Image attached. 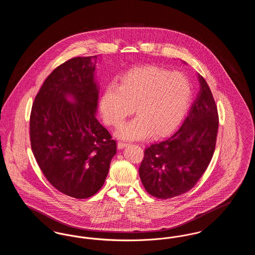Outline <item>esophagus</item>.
Here are the masks:
<instances>
[{
	"instance_id": "34e87169",
	"label": "esophagus",
	"mask_w": 255,
	"mask_h": 255,
	"mask_svg": "<svg viewBox=\"0 0 255 255\" xmlns=\"http://www.w3.org/2000/svg\"><path fill=\"white\" fill-rule=\"evenodd\" d=\"M129 144L128 143H126V142H123V141H119L118 142V148L121 150V149H123L124 147H126V146H128Z\"/></svg>"
}]
</instances>
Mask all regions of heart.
Returning <instances> with one entry per match:
<instances>
[{
  "instance_id": "heart-1",
  "label": "heart",
  "mask_w": 255,
  "mask_h": 255,
  "mask_svg": "<svg viewBox=\"0 0 255 255\" xmlns=\"http://www.w3.org/2000/svg\"><path fill=\"white\" fill-rule=\"evenodd\" d=\"M192 88L180 72H168L154 66L137 67L125 73L120 86H108L100 98L104 122L119 127L133 112L137 116L119 129L123 139L138 140L172 132L188 109Z\"/></svg>"
}]
</instances>
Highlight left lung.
I'll use <instances>...</instances> for the list:
<instances>
[{
    "instance_id": "obj_1",
    "label": "left lung",
    "mask_w": 255,
    "mask_h": 255,
    "mask_svg": "<svg viewBox=\"0 0 255 255\" xmlns=\"http://www.w3.org/2000/svg\"><path fill=\"white\" fill-rule=\"evenodd\" d=\"M186 64L185 62H183ZM180 129L144 151L139 177L146 191L169 199L189 191L205 173L215 150L218 112L205 78Z\"/></svg>"
}]
</instances>
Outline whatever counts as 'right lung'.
<instances>
[{"mask_svg": "<svg viewBox=\"0 0 255 255\" xmlns=\"http://www.w3.org/2000/svg\"><path fill=\"white\" fill-rule=\"evenodd\" d=\"M99 56L75 57L46 78L34 99L29 133L43 174L57 190L86 199L102 187L117 142L97 121Z\"/></svg>", "mask_w": 255, "mask_h": 255, "instance_id": "right-lung-1", "label": "right lung"}]
</instances>
